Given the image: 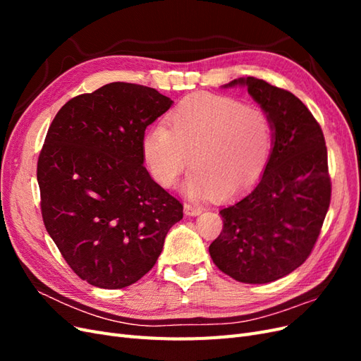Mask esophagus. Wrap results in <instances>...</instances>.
<instances>
[{
	"mask_svg": "<svg viewBox=\"0 0 361 361\" xmlns=\"http://www.w3.org/2000/svg\"><path fill=\"white\" fill-rule=\"evenodd\" d=\"M183 211H185V214H187V215L195 216V215H199V214H202V211H203V207H202L200 204L185 203V204H183Z\"/></svg>",
	"mask_w": 361,
	"mask_h": 361,
	"instance_id": "34e87169",
	"label": "esophagus"
}]
</instances>
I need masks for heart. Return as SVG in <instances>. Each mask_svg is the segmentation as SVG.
<instances>
[{"label":"heart","instance_id":"1","mask_svg":"<svg viewBox=\"0 0 361 361\" xmlns=\"http://www.w3.org/2000/svg\"><path fill=\"white\" fill-rule=\"evenodd\" d=\"M167 124L146 130L141 154L164 188L176 185L191 157L185 191L192 197L212 191L231 197L245 190L265 171L274 145L269 117L226 96H190L169 113Z\"/></svg>","mask_w":361,"mask_h":361}]
</instances>
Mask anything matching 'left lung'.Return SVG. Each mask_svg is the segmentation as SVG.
<instances>
[{"mask_svg": "<svg viewBox=\"0 0 361 361\" xmlns=\"http://www.w3.org/2000/svg\"><path fill=\"white\" fill-rule=\"evenodd\" d=\"M247 85L269 117L274 145L256 187L220 211L223 231L209 245L218 269L262 285L302 265L318 241L331 200L322 129L297 96L247 76Z\"/></svg>", "mask_w": 361, "mask_h": 361, "instance_id": "left-lung-1", "label": "left lung"}]
</instances>
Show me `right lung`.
<instances>
[{
	"mask_svg": "<svg viewBox=\"0 0 361 361\" xmlns=\"http://www.w3.org/2000/svg\"><path fill=\"white\" fill-rule=\"evenodd\" d=\"M146 85L110 82L64 104L39 161L42 218L80 279L122 289L154 268L183 206L150 178L141 141L171 106Z\"/></svg>",
	"mask_w": 361,
	"mask_h": 361,
	"instance_id": "1",
	"label": "right lung"
}]
</instances>
